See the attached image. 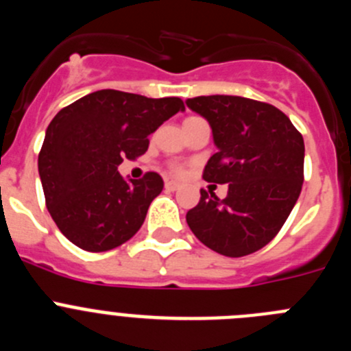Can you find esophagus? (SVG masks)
I'll return each mask as SVG.
<instances>
[{"instance_id":"obj_1","label":"esophagus","mask_w":351,"mask_h":351,"mask_svg":"<svg viewBox=\"0 0 351 351\" xmlns=\"http://www.w3.org/2000/svg\"><path fill=\"white\" fill-rule=\"evenodd\" d=\"M179 188H181V184H179V182H176V181H167L165 182V190L167 191H178Z\"/></svg>"}]
</instances>
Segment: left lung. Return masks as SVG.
<instances>
[{"label": "left lung", "instance_id": "8db88e82", "mask_svg": "<svg viewBox=\"0 0 351 351\" xmlns=\"http://www.w3.org/2000/svg\"><path fill=\"white\" fill-rule=\"evenodd\" d=\"M186 105L209 123L218 149L204 179L228 184L223 200L200 190L188 226L219 255L255 253L281 230L302 190V135L280 108L243 96H197Z\"/></svg>", "mask_w": 351, "mask_h": 351}]
</instances>
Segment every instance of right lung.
<instances>
[{
	"label": "right lung",
	"instance_id": "obj_1",
	"mask_svg": "<svg viewBox=\"0 0 351 351\" xmlns=\"http://www.w3.org/2000/svg\"><path fill=\"white\" fill-rule=\"evenodd\" d=\"M182 110L181 98L101 89L56 114L38 173L49 213L70 243L98 253L137 234L163 179L156 172L141 181L125 179L117 167L123 158L144 154L149 135Z\"/></svg>",
	"mask_w": 351,
	"mask_h": 351
}]
</instances>
